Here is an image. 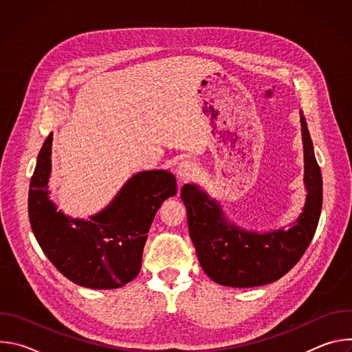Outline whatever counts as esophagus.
I'll return each instance as SVG.
<instances>
[{
    "instance_id": "esophagus-1",
    "label": "esophagus",
    "mask_w": 352,
    "mask_h": 352,
    "mask_svg": "<svg viewBox=\"0 0 352 352\" xmlns=\"http://www.w3.org/2000/svg\"><path fill=\"white\" fill-rule=\"evenodd\" d=\"M177 174L179 177L181 181H189V179H193L197 174V166L193 163V162H189V160H184L178 164L177 167Z\"/></svg>"
}]
</instances>
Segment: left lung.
Returning a JSON list of instances; mask_svg holds the SVG:
<instances>
[{
  "mask_svg": "<svg viewBox=\"0 0 352 352\" xmlns=\"http://www.w3.org/2000/svg\"><path fill=\"white\" fill-rule=\"evenodd\" d=\"M300 126L308 195L304 212L288 230L267 234L243 231L227 223L220 206L199 186H182L189 235L200 266L213 281L239 288L265 285L287 274L305 254L318 228L323 182L304 114H300Z\"/></svg>",
  "mask_w": 352,
  "mask_h": 352,
  "instance_id": "obj_1",
  "label": "left lung"
}]
</instances>
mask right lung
Masks as SVG:
<instances>
[{"mask_svg": "<svg viewBox=\"0 0 352 352\" xmlns=\"http://www.w3.org/2000/svg\"><path fill=\"white\" fill-rule=\"evenodd\" d=\"M52 142L50 133L29 185V221L40 248L75 284L96 289L128 284L139 274L147 232L157 210L177 193L175 177L163 170L139 173L103 212L89 221L71 219L57 212L48 199Z\"/></svg>", "mask_w": 352, "mask_h": 352, "instance_id": "right-lung-1", "label": "right lung"}]
</instances>
